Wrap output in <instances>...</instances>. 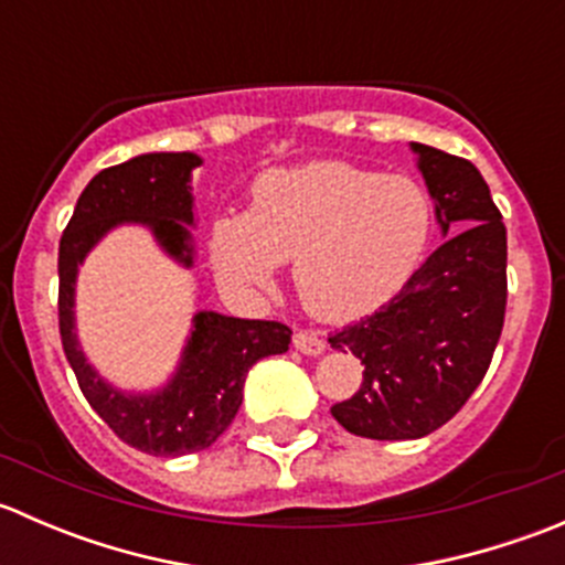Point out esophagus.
<instances>
[{
	"instance_id": "34e87169",
	"label": "esophagus",
	"mask_w": 565,
	"mask_h": 565,
	"mask_svg": "<svg viewBox=\"0 0 565 565\" xmlns=\"http://www.w3.org/2000/svg\"><path fill=\"white\" fill-rule=\"evenodd\" d=\"M292 344L295 350L303 352V355H322L324 352V339L319 333H315V330H298V333L292 335Z\"/></svg>"
}]
</instances>
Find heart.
Wrapping results in <instances>:
<instances>
[{"label": "heart", "instance_id": "b5f03b06", "mask_svg": "<svg viewBox=\"0 0 565 565\" xmlns=\"http://www.w3.org/2000/svg\"><path fill=\"white\" fill-rule=\"evenodd\" d=\"M435 224L415 177L347 161L270 169L250 185L246 215L210 230V259L230 289L267 295L292 262V289L319 322L374 315L409 281Z\"/></svg>", "mask_w": 565, "mask_h": 565}]
</instances>
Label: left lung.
Segmentation results:
<instances>
[{"instance_id":"8db88e82","label":"left lung","mask_w":565,"mask_h":565,"mask_svg":"<svg viewBox=\"0 0 565 565\" xmlns=\"http://www.w3.org/2000/svg\"><path fill=\"white\" fill-rule=\"evenodd\" d=\"M443 243L380 311L330 335L363 363L355 396L330 407L369 440H418L481 385L505 317V226L470 161L409 141Z\"/></svg>"}]
</instances>
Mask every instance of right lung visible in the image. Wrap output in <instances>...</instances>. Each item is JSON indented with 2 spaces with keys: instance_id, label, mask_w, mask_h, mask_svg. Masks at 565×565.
I'll list each match as a JSON object with an SVG mask.
<instances>
[{
  "instance_id": "add662e5",
  "label": "right lung",
  "mask_w": 565,
  "mask_h": 565,
  "mask_svg": "<svg viewBox=\"0 0 565 565\" xmlns=\"http://www.w3.org/2000/svg\"><path fill=\"white\" fill-rule=\"evenodd\" d=\"M196 152H145L89 180L60 241V335L78 388L108 429L150 457H185L213 446L243 404L248 369L289 350L292 330L265 319L196 311L172 377L156 391L114 388L87 361L76 335L78 265L111 230H150L163 254L193 267L196 226L191 172Z\"/></svg>"
}]
</instances>
